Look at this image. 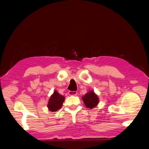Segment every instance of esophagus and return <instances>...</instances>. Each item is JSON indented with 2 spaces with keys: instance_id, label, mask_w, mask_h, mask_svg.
Returning <instances> with one entry per match:
<instances>
[{
  "instance_id": "34e87169",
  "label": "esophagus",
  "mask_w": 149,
  "mask_h": 149,
  "mask_svg": "<svg viewBox=\"0 0 149 149\" xmlns=\"http://www.w3.org/2000/svg\"><path fill=\"white\" fill-rule=\"evenodd\" d=\"M77 94V93L76 91H70L68 92V95L70 96H76Z\"/></svg>"
}]
</instances>
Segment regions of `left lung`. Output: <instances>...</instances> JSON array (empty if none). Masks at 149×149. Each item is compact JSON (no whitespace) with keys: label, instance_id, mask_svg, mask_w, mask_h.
I'll return each mask as SVG.
<instances>
[{"label":"left lung","instance_id":"8db88e82","mask_svg":"<svg viewBox=\"0 0 149 149\" xmlns=\"http://www.w3.org/2000/svg\"><path fill=\"white\" fill-rule=\"evenodd\" d=\"M82 99L86 107L90 109L96 107L99 103V97L93 91H89L84 96H83Z\"/></svg>","mask_w":149,"mask_h":149}]
</instances>
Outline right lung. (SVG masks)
<instances>
[{"label": "right lung", "mask_w": 149, "mask_h": 149, "mask_svg": "<svg viewBox=\"0 0 149 149\" xmlns=\"http://www.w3.org/2000/svg\"><path fill=\"white\" fill-rule=\"evenodd\" d=\"M65 100V97L62 95L59 94L56 91L53 93L48 102L47 107L49 108V110L51 112H56V111L61 108L63 102Z\"/></svg>", "instance_id": "obj_1"}]
</instances>
